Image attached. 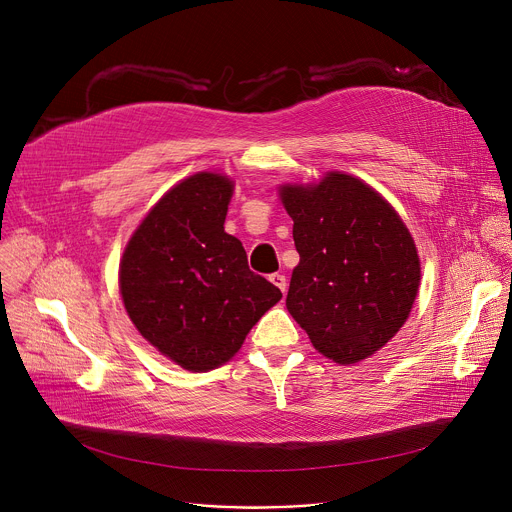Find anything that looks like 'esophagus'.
I'll use <instances>...</instances> for the list:
<instances>
[{
    "label": "esophagus",
    "mask_w": 512,
    "mask_h": 512,
    "mask_svg": "<svg viewBox=\"0 0 512 512\" xmlns=\"http://www.w3.org/2000/svg\"><path fill=\"white\" fill-rule=\"evenodd\" d=\"M269 281H271L275 287H279L281 294H285V289H287V279H285V275H283V273H273V275H269Z\"/></svg>",
    "instance_id": "1"
}]
</instances>
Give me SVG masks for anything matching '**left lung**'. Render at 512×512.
I'll return each instance as SVG.
<instances>
[{
  "mask_svg": "<svg viewBox=\"0 0 512 512\" xmlns=\"http://www.w3.org/2000/svg\"><path fill=\"white\" fill-rule=\"evenodd\" d=\"M277 194L300 253L287 312L332 362L373 356L403 328L419 294L421 261L403 218L371 184L338 170L279 184Z\"/></svg>",
  "mask_w": 512,
  "mask_h": 512,
  "instance_id": "1",
  "label": "left lung"
}]
</instances>
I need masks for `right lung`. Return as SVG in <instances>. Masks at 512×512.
<instances>
[{
    "label": "right lung",
    "instance_id": "1",
    "mask_svg": "<svg viewBox=\"0 0 512 512\" xmlns=\"http://www.w3.org/2000/svg\"><path fill=\"white\" fill-rule=\"evenodd\" d=\"M235 180L196 172L141 218L119 261V294L143 340L192 373L229 362L281 291L225 233Z\"/></svg>",
    "mask_w": 512,
    "mask_h": 512
}]
</instances>
